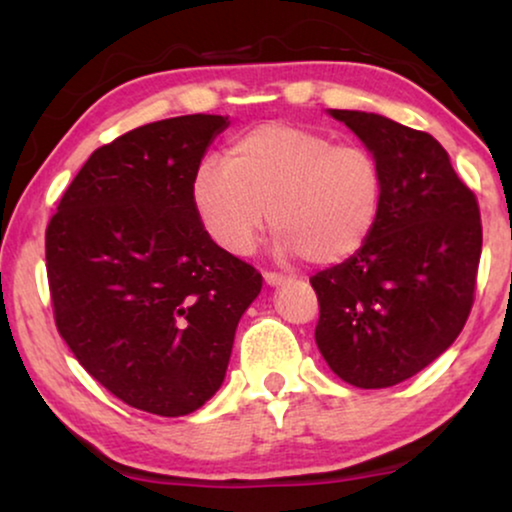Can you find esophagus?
<instances>
[{
  "label": "esophagus",
  "instance_id": "34e87169",
  "mask_svg": "<svg viewBox=\"0 0 512 512\" xmlns=\"http://www.w3.org/2000/svg\"><path fill=\"white\" fill-rule=\"evenodd\" d=\"M263 279H265V284L279 286V284H284L289 277L282 275V272H270V270H265V272H263Z\"/></svg>",
  "mask_w": 512,
  "mask_h": 512
}]
</instances>
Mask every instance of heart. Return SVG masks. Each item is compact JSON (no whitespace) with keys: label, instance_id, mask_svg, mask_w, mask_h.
I'll list each match as a JSON object with an SVG mask.
<instances>
[{"label":"heart","instance_id":"heart-1","mask_svg":"<svg viewBox=\"0 0 512 512\" xmlns=\"http://www.w3.org/2000/svg\"><path fill=\"white\" fill-rule=\"evenodd\" d=\"M382 195V167L368 149L284 123L242 132L223 163L205 160L193 177L195 214L221 249L249 254L270 219L277 249L314 265L342 263L366 247Z\"/></svg>","mask_w":512,"mask_h":512}]
</instances>
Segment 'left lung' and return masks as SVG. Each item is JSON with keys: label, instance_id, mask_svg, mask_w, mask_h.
I'll list each match as a JSON object with an SVG mask.
<instances>
[{"label": "left lung", "instance_id": "left-lung-1", "mask_svg": "<svg viewBox=\"0 0 512 512\" xmlns=\"http://www.w3.org/2000/svg\"><path fill=\"white\" fill-rule=\"evenodd\" d=\"M373 151L384 195L359 254L310 279L314 340L340 380L384 389L457 340L471 314L482 254L475 193L429 132L366 111L331 109Z\"/></svg>", "mask_w": 512, "mask_h": 512}]
</instances>
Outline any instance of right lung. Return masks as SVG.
<instances>
[{
	"label": "right lung",
	"mask_w": 512,
	"mask_h": 512,
	"mask_svg": "<svg viewBox=\"0 0 512 512\" xmlns=\"http://www.w3.org/2000/svg\"><path fill=\"white\" fill-rule=\"evenodd\" d=\"M223 128L228 116H177L100 146L46 228L58 333L104 389L151 415H188L216 394L263 286L193 207V177Z\"/></svg>",
	"instance_id": "add662e5"
}]
</instances>
